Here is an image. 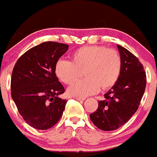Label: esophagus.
<instances>
[{
  "mask_svg": "<svg viewBox=\"0 0 157 157\" xmlns=\"http://www.w3.org/2000/svg\"><path fill=\"white\" fill-rule=\"evenodd\" d=\"M75 99H76V101H82L85 100V98H75Z\"/></svg>",
  "mask_w": 157,
  "mask_h": 157,
  "instance_id": "34e87169",
  "label": "esophagus"
}]
</instances>
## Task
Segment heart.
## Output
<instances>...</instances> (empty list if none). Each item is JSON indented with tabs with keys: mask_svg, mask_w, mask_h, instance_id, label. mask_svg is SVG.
Instances as JSON below:
<instances>
[{
	"mask_svg": "<svg viewBox=\"0 0 157 157\" xmlns=\"http://www.w3.org/2000/svg\"><path fill=\"white\" fill-rule=\"evenodd\" d=\"M122 60L118 52L103 46H86L76 50L71 62L59 59L55 64V74L66 85H71L84 71L86 77L76 81L67 90L70 96L85 98L113 87L121 73Z\"/></svg>",
	"mask_w": 157,
	"mask_h": 157,
	"instance_id": "b5f03b06",
	"label": "heart"
}]
</instances>
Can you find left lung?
I'll list each match as a JSON object with an SVG mask.
<instances>
[{
  "label": "left lung",
  "instance_id": "1",
  "mask_svg": "<svg viewBox=\"0 0 157 157\" xmlns=\"http://www.w3.org/2000/svg\"><path fill=\"white\" fill-rule=\"evenodd\" d=\"M122 68L118 81L98 101V108L90 115L97 127L114 131L127 123L138 109L146 87L144 67L132 52L120 45Z\"/></svg>",
  "mask_w": 157,
  "mask_h": 157
}]
</instances>
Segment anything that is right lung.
Instances as JSON below:
<instances>
[{
	"label": "right lung",
	"instance_id": "right-lung-1",
	"mask_svg": "<svg viewBox=\"0 0 157 157\" xmlns=\"http://www.w3.org/2000/svg\"><path fill=\"white\" fill-rule=\"evenodd\" d=\"M67 49V44L45 42L24 53L13 69L12 98L25 123L35 129H49L63 114L67 100L59 98L64 88L55 64Z\"/></svg>",
	"mask_w": 157,
	"mask_h": 157
}]
</instances>
